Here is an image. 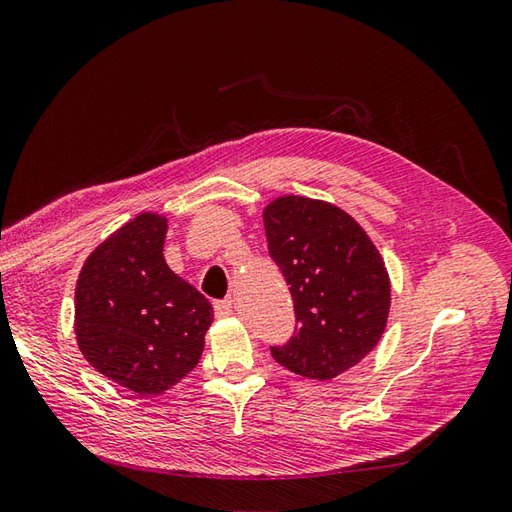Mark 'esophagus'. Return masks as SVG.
Segmentation results:
<instances>
[{
    "label": "esophagus",
    "instance_id": "esophagus-1",
    "mask_svg": "<svg viewBox=\"0 0 512 512\" xmlns=\"http://www.w3.org/2000/svg\"><path fill=\"white\" fill-rule=\"evenodd\" d=\"M215 315H217V318H228V315H232V302L230 300H217L215 302Z\"/></svg>",
    "mask_w": 512,
    "mask_h": 512
}]
</instances>
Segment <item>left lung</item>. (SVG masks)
<instances>
[{
  "label": "left lung",
  "mask_w": 512,
  "mask_h": 512,
  "mask_svg": "<svg viewBox=\"0 0 512 512\" xmlns=\"http://www.w3.org/2000/svg\"><path fill=\"white\" fill-rule=\"evenodd\" d=\"M264 228L297 322L286 345L271 347L273 358L304 378H336L385 331L392 286L383 257L358 221L327 201L275 199L264 208Z\"/></svg>",
  "instance_id": "1"
}]
</instances>
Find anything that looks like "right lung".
<instances>
[{"label": "right lung", "mask_w": 512, "mask_h": 512, "mask_svg": "<svg viewBox=\"0 0 512 512\" xmlns=\"http://www.w3.org/2000/svg\"><path fill=\"white\" fill-rule=\"evenodd\" d=\"M167 219L143 212L87 257L76 284V338L102 376L141 396L163 394L197 367L210 302L170 271Z\"/></svg>", "instance_id": "add662e5"}]
</instances>
